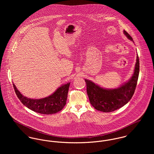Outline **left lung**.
<instances>
[{"mask_svg":"<svg viewBox=\"0 0 154 154\" xmlns=\"http://www.w3.org/2000/svg\"><path fill=\"white\" fill-rule=\"evenodd\" d=\"M123 33L129 40L133 42L132 37L125 30L123 31ZM139 73V60L137 54L136 62L132 77L118 88H103L85 79L87 91L91 104L96 110L104 112H112L120 109L132 98L137 85Z\"/></svg>","mask_w":154,"mask_h":154,"instance_id":"obj_1","label":"left lung"}]
</instances>
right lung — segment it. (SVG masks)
<instances>
[{
	"mask_svg": "<svg viewBox=\"0 0 154 154\" xmlns=\"http://www.w3.org/2000/svg\"><path fill=\"white\" fill-rule=\"evenodd\" d=\"M70 82L63 84L50 95L32 99L23 95L13 84L15 93L22 104L30 110L43 114H52L62 110L66 105Z\"/></svg>",
	"mask_w": 154,
	"mask_h": 154,
	"instance_id": "add662e5",
	"label": "right lung"
}]
</instances>
